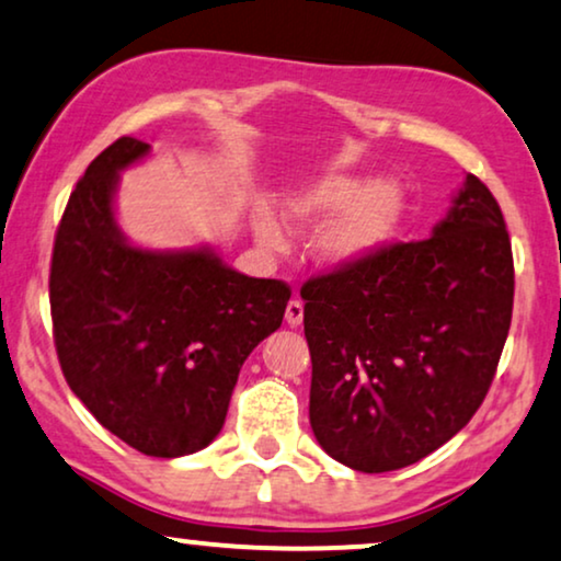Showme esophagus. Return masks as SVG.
Listing matches in <instances>:
<instances>
[{
  "mask_svg": "<svg viewBox=\"0 0 561 561\" xmlns=\"http://www.w3.org/2000/svg\"><path fill=\"white\" fill-rule=\"evenodd\" d=\"M302 302L300 300H293L287 305V312H285V318H287V323L293 325V328H297L302 323Z\"/></svg>",
  "mask_w": 561,
  "mask_h": 561,
  "instance_id": "obj_1",
  "label": "esophagus"
}]
</instances>
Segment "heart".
I'll list each match as a JSON object with an SVG mask.
<instances>
[{
	"label": "heart",
	"mask_w": 561,
	"mask_h": 561,
	"mask_svg": "<svg viewBox=\"0 0 561 561\" xmlns=\"http://www.w3.org/2000/svg\"><path fill=\"white\" fill-rule=\"evenodd\" d=\"M402 197L392 186L375 179L331 176L293 192L285 215L295 228H316L312 256L328 268H348L375 256L398 230L402 220ZM259 238L268 249L285 245V230L268 210L256 215Z\"/></svg>",
	"instance_id": "b5f03b06"
}]
</instances>
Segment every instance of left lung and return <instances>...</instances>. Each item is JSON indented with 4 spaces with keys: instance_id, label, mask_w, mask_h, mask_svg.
Returning a JSON list of instances; mask_svg holds the SVG:
<instances>
[{
    "instance_id": "left-lung-1",
    "label": "left lung",
    "mask_w": 561,
    "mask_h": 561,
    "mask_svg": "<svg viewBox=\"0 0 561 561\" xmlns=\"http://www.w3.org/2000/svg\"><path fill=\"white\" fill-rule=\"evenodd\" d=\"M513 285L503 213L472 174L431 238L305 282L318 444L377 474L457 436L495 377Z\"/></svg>"
}]
</instances>
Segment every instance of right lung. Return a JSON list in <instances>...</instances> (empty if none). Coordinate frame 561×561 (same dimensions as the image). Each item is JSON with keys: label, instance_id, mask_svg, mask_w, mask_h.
I'll return each mask as SVG.
<instances>
[{"label": "right lung", "instance_id": "add662e5", "mask_svg": "<svg viewBox=\"0 0 561 561\" xmlns=\"http://www.w3.org/2000/svg\"><path fill=\"white\" fill-rule=\"evenodd\" d=\"M148 151L117 138L77 182L56 230L50 316L64 377L89 413L146 457L174 459L215 442L238 371L282 325L293 289L236 272L210 245H133L115 192Z\"/></svg>", "mask_w": 561, "mask_h": 561}]
</instances>
